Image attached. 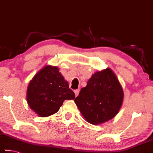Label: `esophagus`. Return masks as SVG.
Returning a JSON list of instances; mask_svg holds the SVG:
<instances>
[{
	"mask_svg": "<svg viewBox=\"0 0 153 153\" xmlns=\"http://www.w3.org/2000/svg\"><path fill=\"white\" fill-rule=\"evenodd\" d=\"M74 94H75V96L76 97H77L79 95V89H77V90H74Z\"/></svg>",
	"mask_w": 153,
	"mask_h": 153,
	"instance_id": "34e87169",
	"label": "esophagus"
}]
</instances>
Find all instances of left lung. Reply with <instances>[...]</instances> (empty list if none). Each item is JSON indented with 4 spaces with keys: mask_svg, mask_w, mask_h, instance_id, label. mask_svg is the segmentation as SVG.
<instances>
[{
    "mask_svg": "<svg viewBox=\"0 0 153 153\" xmlns=\"http://www.w3.org/2000/svg\"><path fill=\"white\" fill-rule=\"evenodd\" d=\"M123 96L117 76L107 68L92 75L74 102L88 123L99 125L116 116L122 105Z\"/></svg>",
    "mask_w": 153,
    "mask_h": 153,
    "instance_id": "obj_1",
    "label": "left lung"
}]
</instances>
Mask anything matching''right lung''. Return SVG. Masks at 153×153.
Segmentation results:
<instances>
[{
	"mask_svg": "<svg viewBox=\"0 0 153 153\" xmlns=\"http://www.w3.org/2000/svg\"><path fill=\"white\" fill-rule=\"evenodd\" d=\"M26 98L31 109L39 117H45L58 112L63 101L74 99L75 94L58 68L46 65L30 81Z\"/></svg>",
	"mask_w": 153,
	"mask_h": 153,
	"instance_id": "right-lung-1",
	"label": "right lung"
}]
</instances>
